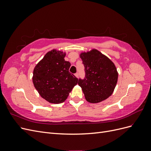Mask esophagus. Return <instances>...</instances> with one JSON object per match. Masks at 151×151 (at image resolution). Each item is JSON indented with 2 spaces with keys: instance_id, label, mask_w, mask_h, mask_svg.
Here are the masks:
<instances>
[{
  "instance_id": "esophagus-1",
  "label": "esophagus",
  "mask_w": 151,
  "mask_h": 151,
  "mask_svg": "<svg viewBox=\"0 0 151 151\" xmlns=\"http://www.w3.org/2000/svg\"><path fill=\"white\" fill-rule=\"evenodd\" d=\"M75 76L77 78H79V73H76V74H75Z\"/></svg>"
}]
</instances>
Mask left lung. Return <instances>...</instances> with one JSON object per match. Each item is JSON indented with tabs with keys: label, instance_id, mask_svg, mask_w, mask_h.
Here are the masks:
<instances>
[{
	"label": "left lung",
	"instance_id": "8db88e82",
	"mask_svg": "<svg viewBox=\"0 0 151 151\" xmlns=\"http://www.w3.org/2000/svg\"><path fill=\"white\" fill-rule=\"evenodd\" d=\"M79 55L85 67L86 77L84 80H79L78 84L86 101L98 103L106 99L113 94L118 81L115 63L95 48L81 52Z\"/></svg>",
	"mask_w": 151,
	"mask_h": 151
}]
</instances>
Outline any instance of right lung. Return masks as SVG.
<instances>
[{
    "mask_svg": "<svg viewBox=\"0 0 151 151\" xmlns=\"http://www.w3.org/2000/svg\"><path fill=\"white\" fill-rule=\"evenodd\" d=\"M66 53L53 49L48 52L34 68L32 77L41 97L50 103L64 102L78 79L68 72L70 63L65 60Z\"/></svg>",
    "mask_w": 151,
    "mask_h": 151,
    "instance_id": "obj_1",
    "label": "right lung"
}]
</instances>
